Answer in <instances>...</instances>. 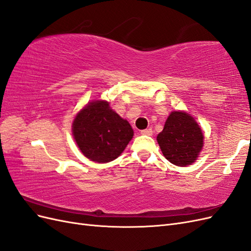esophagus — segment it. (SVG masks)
Instances as JSON below:
<instances>
[{"label": "esophagus", "mask_w": 251, "mask_h": 251, "mask_svg": "<svg viewBox=\"0 0 251 251\" xmlns=\"http://www.w3.org/2000/svg\"><path fill=\"white\" fill-rule=\"evenodd\" d=\"M141 134H142V135L151 136V135H153V130H151V128H146V130H142V131H141Z\"/></svg>", "instance_id": "obj_1"}]
</instances>
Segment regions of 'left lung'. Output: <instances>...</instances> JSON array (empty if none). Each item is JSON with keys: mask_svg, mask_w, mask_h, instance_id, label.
<instances>
[{"mask_svg": "<svg viewBox=\"0 0 251 251\" xmlns=\"http://www.w3.org/2000/svg\"><path fill=\"white\" fill-rule=\"evenodd\" d=\"M157 141L162 154L178 166L195 162L203 147V133L195 119L185 112H172Z\"/></svg>", "mask_w": 251, "mask_h": 251, "instance_id": "obj_1", "label": "left lung"}]
</instances>
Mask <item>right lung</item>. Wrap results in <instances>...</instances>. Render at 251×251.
<instances>
[{
  "label": "right lung",
  "mask_w": 251,
  "mask_h": 251,
  "mask_svg": "<svg viewBox=\"0 0 251 251\" xmlns=\"http://www.w3.org/2000/svg\"><path fill=\"white\" fill-rule=\"evenodd\" d=\"M72 131L81 153L98 163L116 159L134 135L130 124L103 100L82 109L73 121Z\"/></svg>",
  "instance_id": "obj_1"
}]
</instances>
